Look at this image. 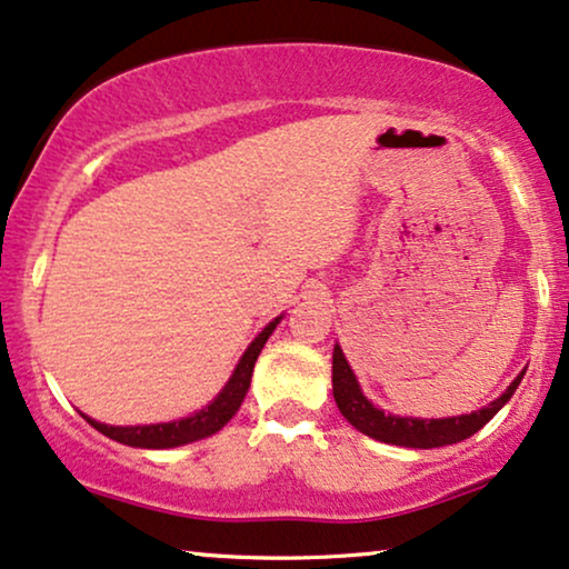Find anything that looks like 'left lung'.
Returning a JSON list of instances; mask_svg holds the SVG:
<instances>
[{
    "label": "left lung",
    "mask_w": 569,
    "mask_h": 569,
    "mask_svg": "<svg viewBox=\"0 0 569 569\" xmlns=\"http://www.w3.org/2000/svg\"><path fill=\"white\" fill-rule=\"evenodd\" d=\"M522 375L526 372L515 377L510 388H507L497 400H491L489 406H483L481 411L452 416V419L423 421V419H408V416L400 419V416L385 413L380 408L369 403V400L363 398V392L359 390V382H356V377L351 372V367H348L340 346H336V351H332V396H336L340 413H343L348 423L359 429L361 435L375 437L388 445H400V448H419V450L442 448V445H456L460 439H468L471 435H476V431H479L483 423H489V419H495L499 408L512 398V392L518 390Z\"/></svg>",
    "instance_id": "left-lung-1"
}]
</instances>
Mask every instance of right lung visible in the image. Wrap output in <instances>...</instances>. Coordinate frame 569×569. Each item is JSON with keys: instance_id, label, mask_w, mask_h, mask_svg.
I'll return each instance as SVG.
<instances>
[{"instance_id": "add662e5", "label": "right lung", "mask_w": 569, "mask_h": 569, "mask_svg": "<svg viewBox=\"0 0 569 569\" xmlns=\"http://www.w3.org/2000/svg\"><path fill=\"white\" fill-rule=\"evenodd\" d=\"M280 322L272 320L268 328H264L260 336L252 340V346L247 348V353L241 356L239 367L233 369L231 380L226 388L218 392V398L202 411H197L194 416H187L181 421H171V423H150V427H109V423L93 421L88 419V423L93 429L101 431V435L117 439L121 445H130V448H148V450H166V448H179V445L194 442V439L210 437L216 435L218 429H223L226 423L231 421V416L239 411L241 400H244L247 390H249V380H252V369L257 356H260L264 340L270 338V332L276 330V325Z\"/></svg>"}]
</instances>
